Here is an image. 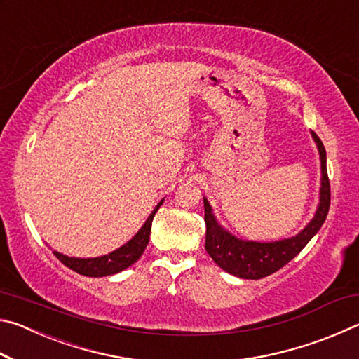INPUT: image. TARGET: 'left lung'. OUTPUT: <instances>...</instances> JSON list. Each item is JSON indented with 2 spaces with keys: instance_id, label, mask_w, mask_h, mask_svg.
I'll use <instances>...</instances> for the list:
<instances>
[{
  "instance_id": "obj_1",
  "label": "left lung",
  "mask_w": 359,
  "mask_h": 359,
  "mask_svg": "<svg viewBox=\"0 0 359 359\" xmlns=\"http://www.w3.org/2000/svg\"><path fill=\"white\" fill-rule=\"evenodd\" d=\"M312 136L318 145L321 172H323L320 205L313 220L294 238L266 242V244L264 242L241 241L226 233V231H223L222 226H218L214 215H212L208 199H204L205 250H208L209 257L228 274L241 278H252V280H258V278L274 274L278 269H282L285 264H288L307 245V242L317 234L321 224L325 223L331 204V185L326 171V150L321 139L315 133H312Z\"/></svg>"
}]
</instances>
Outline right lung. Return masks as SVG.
<instances>
[{"mask_svg":"<svg viewBox=\"0 0 359 359\" xmlns=\"http://www.w3.org/2000/svg\"><path fill=\"white\" fill-rule=\"evenodd\" d=\"M161 204L163 201L156 205L154 212H151L150 217L147 218V222L144 223V226L139 229V233L135 236V238H133L130 242H126L123 247H120L118 250L104 255V257L88 258V259L69 258L66 257V255H62L58 252H53V255H55V257L62 261L66 267L76 271L77 274H82L87 277H104V276L117 274V272L126 269V267H130L131 264H135L136 261L141 258L145 247L149 244L151 220H154L156 210L160 209Z\"/></svg>","mask_w":359,"mask_h":359,"instance_id":"right-lung-1","label":"right lung"}]
</instances>
